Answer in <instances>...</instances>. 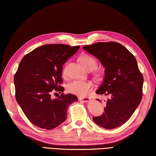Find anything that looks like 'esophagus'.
Masks as SVG:
<instances>
[{
  "label": "esophagus",
  "instance_id": "esophagus-1",
  "mask_svg": "<svg viewBox=\"0 0 156 156\" xmlns=\"http://www.w3.org/2000/svg\"><path fill=\"white\" fill-rule=\"evenodd\" d=\"M79 100H80V101H84V102H88L90 100V98L88 97H80L79 98Z\"/></svg>",
  "mask_w": 156,
  "mask_h": 156
}]
</instances>
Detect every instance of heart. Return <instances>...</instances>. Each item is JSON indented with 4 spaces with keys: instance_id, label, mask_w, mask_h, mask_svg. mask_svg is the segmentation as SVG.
Here are the masks:
<instances>
[{
    "instance_id": "heart-1",
    "label": "heart",
    "mask_w": 156,
    "mask_h": 156,
    "mask_svg": "<svg viewBox=\"0 0 156 156\" xmlns=\"http://www.w3.org/2000/svg\"><path fill=\"white\" fill-rule=\"evenodd\" d=\"M80 62L83 65L84 67L87 69L89 71H92L97 67V61L92 56L84 54L82 55L80 58ZM100 72H97V76H100ZM66 75V68L63 70V76ZM92 87L93 84L91 81L89 80H76L68 86V91L72 94H74L81 97H84L90 92Z\"/></svg>"
}]
</instances>
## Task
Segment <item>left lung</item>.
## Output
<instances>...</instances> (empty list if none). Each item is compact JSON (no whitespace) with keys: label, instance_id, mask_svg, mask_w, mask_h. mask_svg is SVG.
<instances>
[{"label":"left lung","instance_id":"8db88e82","mask_svg":"<svg viewBox=\"0 0 156 156\" xmlns=\"http://www.w3.org/2000/svg\"><path fill=\"white\" fill-rule=\"evenodd\" d=\"M83 49L95 56L105 68L103 82L96 93L108 98L103 113L92 119L105 129L117 128L130 119L142 98L144 77L136 59L117 42H98Z\"/></svg>","mask_w":156,"mask_h":156}]
</instances>
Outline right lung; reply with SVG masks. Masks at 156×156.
Listing matches in <instances>:
<instances>
[{"mask_svg": "<svg viewBox=\"0 0 156 156\" xmlns=\"http://www.w3.org/2000/svg\"><path fill=\"white\" fill-rule=\"evenodd\" d=\"M80 45L64 44L40 46L25 55L14 76L17 103L31 123L41 129H54L67 118L69 105L76 96L62 94L51 97L53 90L63 92L62 65L77 51Z\"/></svg>", "mask_w": 156, "mask_h": 156, "instance_id": "add662e5", "label": "right lung"}]
</instances>
